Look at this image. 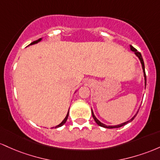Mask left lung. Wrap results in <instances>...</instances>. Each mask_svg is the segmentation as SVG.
<instances>
[{"mask_svg": "<svg viewBox=\"0 0 160 160\" xmlns=\"http://www.w3.org/2000/svg\"><path fill=\"white\" fill-rule=\"evenodd\" d=\"M130 48H131V50H132V51H134V53H135V54L137 55V56L138 57V58H139L140 60H141V64H142V68H143V75H144V78H145V86H146V82H147L146 73H145V69H144V62H143L142 56H141V53H140V52H138V51H137V50H136L135 48H134V47H132V45L130 46ZM91 112H92V116H93V118H94V121L96 122L97 124H98V125H100V126H101V127H103V128H120V127H122V126H123V125H126L127 123H128V122H132V120H133V119H134V118H135V116H137V114H138V112H137V113L135 114V116H134V117L132 118V119H131L130 120H129V121L126 122H124V123H122V124H120V125H104V124L100 122L99 120H98V119H97L96 117H95V116L94 115V112H93V111H91Z\"/></svg>", "mask_w": 160, "mask_h": 160, "instance_id": "left-lung-1", "label": "left lung"}]
</instances>
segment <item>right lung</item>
<instances>
[{"instance_id":"obj_1","label":"right lung","mask_w":160,"mask_h":160,"mask_svg":"<svg viewBox=\"0 0 160 160\" xmlns=\"http://www.w3.org/2000/svg\"><path fill=\"white\" fill-rule=\"evenodd\" d=\"M41 40V38H39V39H38V40H37V41H33V42H32V43H31V44H31V45H32V44H36V43H38V42H39V41H40ZM68 116H69V112H68V113H67V115H66V118H65V119H63V121H62V122H61V123L60 124V125H57V126H56V127H55V128H59V127H61V126H62V125H64V124H65V122H66V120H67V119H68Z\"/></svg>"}]
</instances>
